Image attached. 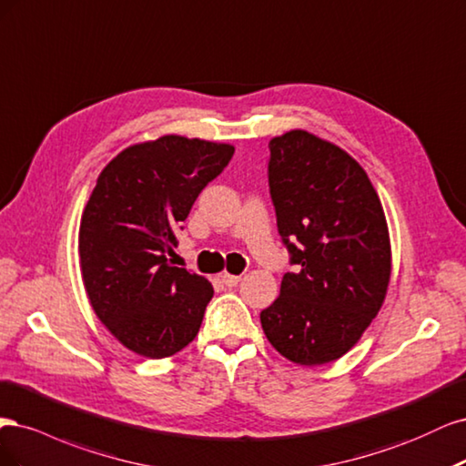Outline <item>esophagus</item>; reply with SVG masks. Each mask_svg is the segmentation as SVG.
<instances>
[{
    "mask_svg": "<svg viewBox=\"0 0 466 466\" xmlns=\"http://www.w3.org/2000/svg\"><path fill=\"white\" fill-rule=\"evenodd\" d=\"M220 280L227 284V287H236V284L242 280V277H238V275H228V273H222L220 275Z\"/></svg>",
    "mask_w": 466,
    "mask_h": 466,
    "instance_id": "1",
    "label": "esophagus"
}]
</instances>
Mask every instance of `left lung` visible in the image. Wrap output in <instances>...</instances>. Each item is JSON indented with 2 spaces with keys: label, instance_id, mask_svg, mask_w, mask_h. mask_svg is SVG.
Segmentation results:
<instances>
[{
  "label": "left lung",
  "instance_id": "8db88e82",
  "mask_svg": "<svg viewBox=\"0 0 466 466\" xmlns=\"http://www.w3.org/2000/svg\"><path fill=\"white\" fill-rule=\"evenodd\" d=\"M268 191L296 273L261 311L268 342L294 364L347 354L378 315L391 279L381 201L337 145L294 129L268 143Z\"/></svg>",
  "mask_w": 466,
  "mask_h": 466
}]
</instances>
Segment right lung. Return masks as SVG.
I'll use <instances>...</instances> for the list:
<instances>
[{
  "label": "right lung",
  "mask_w": 466,
  "mask_h": 466,
  "mask_svg": "<svg viewBox=\"0 0 466 466\" xmlns=\"http://www.w3.org/2000/svg\"><path fill=\"white\" fill-rule=\"evenodd\" d=\"M232 155V145L164 135L127 147L96 179L79 228L81 275L98 319L135 354L167 358L199 333L215 290L168 255Z\"/></svg>",
  "instance_id": "add662e5"
}]
</instances>
